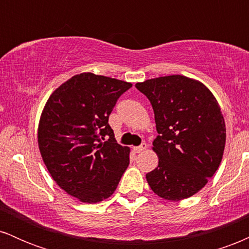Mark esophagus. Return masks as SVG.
Returning a JSON list of instances; mask_svg holds the SVG:
<instances>
[{"label": "esophagus", "instance_id": "obj_1", "mask_svg": "<svg viewBox=\"0 0 249 249\" xmlns=\"http://www.w3.org/2000/svg\"><path fill=\"white\" fill-rule=\"evenodd\" d=\"M146 147H147L146 142H142L141 146L134 147L133 150H134V152H136V153H141V152H142V151H144V150H146Z\"/></svg>", "mask_w": 249, "mask_h": 249}]
</instances>
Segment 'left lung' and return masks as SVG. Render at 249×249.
<instances>
[{
	"instance_id": "obj_1",
	"label": "left lung",
	"mask_w": 249,
	"mask_h": 249,
	"mask_svg": "<svg viewBox=\"0 0 249 249\" xmlns=\"http://www.w3.org/2000/svg\"><path fill=\"white\" fill-rule=\"evenodd\" d=\"M153 107L158 166L146 174L151 190L178 201L199 192L218 170L226 142L224 116L202 83L172 75L137 83Z\"/></svg>"
}]
</instances>
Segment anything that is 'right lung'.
Wrapping results in <instances>:
<instances>
[{"mask_svg":"<svg viewBox=\"0 0 249 249\" xmlns=\"http://www.w3.org/2000/svg\"><path fill=\"white\" fill-rule=\"evenodd\" d=\"M131 83L83 72L51 93L38 124V147L50 176L79 201L96 204L116 191L130 148L115 139L108 116Z\"/></svg>","mask_w":249,"mask_h":249,"instance_id":"right-lung-1","label":"right lung"}]
</instances>
